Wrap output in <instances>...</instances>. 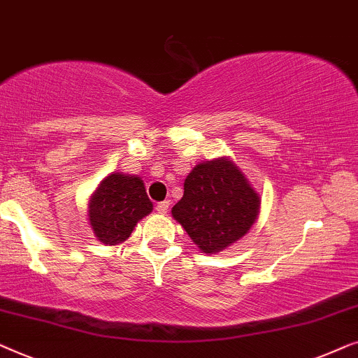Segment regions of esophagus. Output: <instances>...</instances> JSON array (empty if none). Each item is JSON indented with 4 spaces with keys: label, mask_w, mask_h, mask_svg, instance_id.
Instances as JSON below:
<instances>
[{
    "label": "esophagus",
    "mask_w": 358,
    "mask_h": 358,
    "mask_svg": "<svg viewBox=\"0 0 358 358\" xmlns=\"http://www.w3.org/2000/svg\"><path fill=\"white\" fill-rule=\"evenodd\" d=\"M169 206H170L169 201H162V203H157V206H155V209H157L160 214H167Z\"/></svg>",
    "instance_id": "esophagus-1"
}]
</instances>
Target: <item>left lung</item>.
Listing matches in <instances>:
<instances>
[{
    "mask_svg": "<svg viewBox=\"0 0 358 358\" xmlns=\"http://www.w3.org/2000/svg\"><path fill=\"white\" fill-rule=\"evenodd\" d=\"M259 204L258 193L234 160L219 157L191 170L172 215L203 253L213 255L251 229Z\"/></svg>",
    "mask_w": 358,
    "mask_h": 358,
    "instance_id": "obj_1",
    "label": "left lung"
}]
</instances>
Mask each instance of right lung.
Masks as SVG:
<instances>
[{
	"mask_svg": "<svg viewBox=\"0 0 358 358\" xmlns=\"http://www.w3.org/2000/svg\"><path fill=\"white\" fill-rule=\"evenodd\" d=\"M152 213L143 180L134 175L110 173L90 196L89 222L103 245H118L134 225Z\"/></svg>",
	"mask_w": 358,
	"mask_h": 358,
	"instance_id": "add662e5",
	"label": "right lung"
}]
</instances>
